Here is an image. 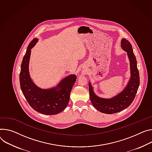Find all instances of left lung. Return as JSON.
I'll use <instances>...</instances> for the list:
<instances>
[{
  "label": "left lung",
  "mask_w": 152,
  "mask_h": 152,
  "mask_svg": "<svg viewBox=\"0 0 152 152\" xmlns=\"http://www.w3.org/2000/svg\"><path fill=\"white\" fill-rule=\"evenodd\" d=\"M121 43V48L127 52L130 61L131 76L126 87L117 95L111 98L106 99L96 95L90 82L88 84L90 101L93 107L103 113H116L129 107L135 98L140 86V74L132 46L129 41L126 39H122Z\"/></svg>",
  "instance_id": "left-lung-1"
}]
</instances>
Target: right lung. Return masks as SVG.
I'll use <instances>...</instances> for the list:
<instances>
[{
  "label": "right lung",
  "instance_id": "add662e5",
  "mask_svg": "<svg viewBox=\"0 0 152 152\" xmlns=\"http://www.w3.org/2000/svg\"><path fill=\"white\" fill-rule=\"evenodd\" d=\"M37 41L38 39L35 38L30 43L23 58L19 76L20 88L27 102L36 112L47 115H56L66 107L76 76L69 75L62 79L56 87L51 88L42 89L37 87L29 73L31 50Z\"/></svg>",
  "mask_w": 152,
  "mask_h": 152
}]
</instances>
